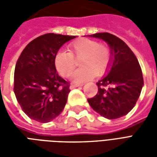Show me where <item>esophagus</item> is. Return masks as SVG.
I'll return each mask as SVG.
<instances>
[{
    "label": "esophagus",
    "instance_id": "34e87169",
    "mask_svg": "<svg viewBox=\"0 0 157 157\" xmlns=\"http://www.w3.org/2000/svg\"><path fill=\"white\" fill-rule=\"evenodd\" d=\"M80 86H82V85H80V84H71V86H70V88L74 89V88H76V87H80Z\"/></svg>",
    "mask_w": 157,
    "mask_h": 157
}]
</instances>
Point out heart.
I'll list each match as a JSON object with an SVG mask.
<instances>
[{"label":"heart","instance_id":"1","mask_svg":"<svg viewBox=\"0 0 157 157\" xmlns=\"http://www.w3.org/2000/svg\"><path fill=\"white\" fill-rule=\"evenodd\" d=\"M69 52L59 50L54 59L56 71L61 76L70 74L75 66V59H80L82 67L70 75L71 81L76 83L87 82L95 75H101L107 71L110 63V51L105 45L95 40L80 39L69 45Z\"/></svg>","mask_w":157,"mask_h":157}]
</instances>
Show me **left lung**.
I'll use <instances>...</instances> for the list:
<instances>
[{"mask_svg":"<svg viewBox=\"0 0 157 157\" xmlns=\"http://www.w3.org/2000/svg\"><path fill=\"white\" fill-rule=\"evenodd\" d=\"M89 36L105 41L111 57L108 75L98 81V92L87 101L102 117L121 118L131 111L140 95L144 86L140 65L128 45L115 35L99 33Z\"/></svg>","mask_w":157,"mask_h":157,"instance_id":"obj_1","label":"left lung"}]
</instances>
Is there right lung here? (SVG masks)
I'll return each mask as SVG.
<instances>
[{"label":"right lung","mask_w":157,"mask_h":157,"mask_svg":"<svg viewBox=\"0 0 157 157\" xmlns=\"http://www.w3.org/2000/svg\"><path fill=\"white\" fill-rule=\"evenodd\" d=\"M75 38L46 33L30 42L19 56L14 93L23 112L35 121H51L65 108L71 90L56 72L54 59L62 45Z\"/></svg>","instance_id":"right-lung-1"}]
</instances>
